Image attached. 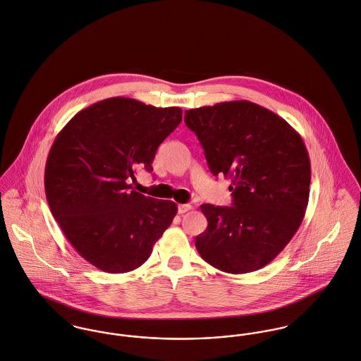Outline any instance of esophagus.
I'll return each instance as SVG.
<instances>
[{
    "instance_id": "1",
    "label": "esophagus",
    "mask_w": 361,
    "mask_h": 361,
    "mask_svg": "<svg viewBox=\"0 0 361 361\" xmlns=\"http://www.w3.org/2000/svg\"><path fill=\"white\" fill-rule=\"evenodd\" d=\"M192 209V205L190 204H179L178 205V212L182 215V214H186L188 211Z\"/></svg>"
}]
</instances>
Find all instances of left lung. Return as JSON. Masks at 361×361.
I'll return each mask as SVG.
<instances>
[{"instance_id": "left-lung-1", "label": "left lung", "mask_w": 361, "mask_h": 361, "mask_svg": "<svg viewBox=\"0 0 361 361\" xmlns=\"http://www.w3.org/2000/svg\"><path fill=\"white\" fill-rule=\"evenodd\" d=\"M214 176L231 179V207L202 204L196 237L205 262L233 274L271 262L299 229L309 201L310 160L300 135L248 100L185 111Z\"/></svg>"}]
</instances>
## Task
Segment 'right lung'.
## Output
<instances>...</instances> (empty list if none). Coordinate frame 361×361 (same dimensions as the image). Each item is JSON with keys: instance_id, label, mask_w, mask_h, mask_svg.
Here are the masks:
<instances>
[{"instance_id": "right-lung-1", "label": "right lung", "mask_w": 361, "mask_h": 361, "mask_svg": "<svg viewBox=\"0 0 361 361\" xmlns=\"http://www.w3.org/2000/svg\"><path fill=\"white\" fill-rule=\"evenodd\" d=\"M182 121V109L109 98L78 111L58 133L45 165L49 209L66 238L107 273L146 262L178 212L173 201L135 190L137 168L153 171L159 146Z\"/></svg>"}]
</instances>
